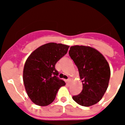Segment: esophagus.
<instances>
[{
	"label": "esophagus",
	"instance_id": "esophagus-1",
	"mask_svg": "<svg viewBox=\"0 0 125 125\" xmlns=\"http://www.w3.org/2000/svg\"><path fill=\"white\" fill-rule=\"evenodd\" d=\"M66 82H67V84H69V83H71V79H70V78H69L68 80L66 81Z\"/></svg>",
	"mask_w": 125,
	"mask_h": 125
}]
</instances>
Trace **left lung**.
<instances>
[{
	"label": "left lung",
	"mask_w": 125,
	"mask_h": 125,
	"mask_svg": "<svg viewBox=\"0 0 125 125\" xmlns=\"http://www.w3.org/2000/svg\"><path fill=\"white\" fill-rule=\"evenodd\" d=\"M69 54L78 67L83 90L73 99L79 105L91 106L101 100L108 87L110 68L101 52L93 47L73 46Z\"/></svg>",
	"instance_id": "8db88e82"
}]
</instances>
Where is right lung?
Listing matches in <instances>:
<instances>
[{"label": "right lung", "mask_w": 125, "mask_h": 125, "mask_svg": "<svg viewBox=\"0 0 125 125\" xmlns=\"http://www.w3.org/2000/svg\"><path fill=\"white\" fill-rule=\"evenodd\" d=\"M68 45L49 42L39 47L27 57L23 70V81L27 95L34 104L49 105L58 89L66 84L57 78L55 65L68 52Z\"/></svg>", "instance_id": "obj_1"}]
</instances>
